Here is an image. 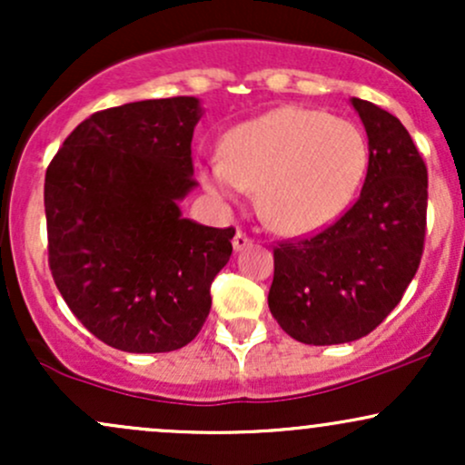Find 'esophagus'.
<instances>
[{
	"mask_svg": "<svg viewBox=\"0 0 465 465\" xmlns=\"http://www.w3.org/2000/svg\"><path fill=\"white\" fill-rule=\"evenodd\" d=\"M232 244H233V249L236 251H242V249H247L249 244H251V238L247 236V233L244 232H236V236H233V240H232Z\"/></svg>",
	"mask_w": 465,
	"mask_h": 465,
	"instance_id": "obj_1",
	"label": "esophagus"
}]
</instances>
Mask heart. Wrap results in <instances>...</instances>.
Instances as JSON below:
<instances>
[{"label":"heart","mask_w":465,"mask_h":465,"mask_svg":"<svg viewBox=\"0 0 465 465\" xmlns=\"http://www.w3.org/2000/svg\"><path fill=\"white\" fill-rule=\"evenodd\" d=\"M367 170V143L354 124L303 106H277L233 126L223 157L201 168L218 199L260 190V214L273 232L311 236L348 210Z\"/></svg>","instance_id":"heart-1"}]
</instances>
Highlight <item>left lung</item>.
<instances>
[{
  "label": "left lung",
  "mask_w": 465,
  "mask_h": 465,
  "mask_svg": "<svg viewBox=\"0 0 465 465\" xmlns=\"http://www.w3.org/2000/svg\"><path fill=\"white\" fill-rule=\"evenodd\" d=\"M370 143L361 196L317 236L273 249L271 314L306 345L350 343L378 328L418 271L429 174L402 122L351 98Z\"/></svg>",
  "instance_id": "1"
}]
</instances>
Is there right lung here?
Returning <instances> with one entry per match:
<instances>
[{"label": "right lung", "instance_id": "obj_1", "mask_svg": "<svg viewBox=\"0 0 465 465\" xmlns=\"http://www.w3.org/2000/svg\"><path fill=\"white\" fill-rule=\"evenodd\" d=\"M199 98L142 100L80 122L45 173L47 253L69 311L133 354L188 345L236 229L181 216L196 188Z\"/></svg>", "mask_w": 465, "mask_h": 465}]
</instances>
